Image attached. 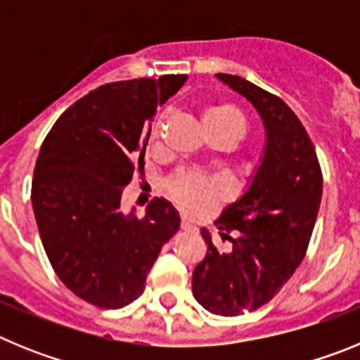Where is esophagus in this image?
Returning <instances> with one entry per match:
<instances>
[{
    "label": "esophagus",
    "instance_id": "esophagus-1",
    "mask_svg": "<svg viewBox=\"0 0 360 360\" xmlns=\"http://www.w3.org/2000/svg\"><path fill=\"white\" fill-rule=\"evenodd\" d=\"M180 227H182V231H196V227H195V224H193V221H191V219H187V218H184L182 216V219H180Z\"/></svg>",
    "mask_w": 360,
    "mask_h": 360
}]
</instances>
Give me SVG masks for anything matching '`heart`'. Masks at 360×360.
Segmentation results:
<instances>
[{
	"mask_svg": "<svg viewBox=\"0 0 360 360\" xmlns=\"http://www.w3.org/2000/svg\"><path fill=\"white\" fill-rule=\"evenodd\" d=\"M202 122L207 133H227L236 141L243 139L247 120L240 108L234 104L219 103L203 111ZM162 122L155 124L153 139L160 136ZM231 193V184L221 176H202V174L186 173L171 182V196L182 209L189 212H200L211 203L224 200Z\"/></svg>",
	"mask_w": 360,
	"mask_h": 360,
	"instance_id": "heart-1",
	"label": "heart"
}]
</instances>
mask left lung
Returning <instances> with one entry per match:
<instances>
[{
  "label": "left lung",
  "instance_id": "1",
  "mask_svg": "<svg viewBox=\"0 0 360 360\" xmlns=\"http://www.w3.org/2000/svg\"><path fill=\"white\" fill-rule=\"evenodd\" d=\"M216 77L250 101L266 136L249 189L214 221L232 249L219 252L202 229L207 254L193 272L196 301L211 314L232 317L269 303L303 262L319 212L323 173L307 129L285 101L238 75Z\"/></svg>",
  "mask_w": 360,
  "mask_h": 360
}]
</instances>
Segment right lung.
Returning a JSON list of instances; mask_svg holds the SVG:
<instances>
[{
    "mask_svg": "<svg viewBox=\"0 0 360 360\" xmlns=\"http://www.w3.org/2000/svg\"><path fill=\"white\" fill-rule=\"evenodd\" d=\"M187 75L98 86L59 117L41 146L32 207L56 274L98 308H122L144 292L146 278L180 227L171 202L155 198L142 218L120 198L144 169L153 115Z\"/></svg>",
    "mask_w": 360,
    "mask_h": 360,
    "instance_id": "right-lung-1",
    "label": "right lung"
}]
</instances>
